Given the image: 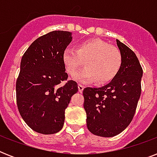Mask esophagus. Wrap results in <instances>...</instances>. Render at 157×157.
<instances>
[{
  "mask_svg": "<svg viewBox=\"0 0 157 157\" xmlns=\"http://www.w3.org/2000/svg\"><path fill=\"white\" fill-rule=\"evenodd\" d=\"M84 90V86H82V85H81V84H79L78 85V90L80 93H82V91H83Z\"/></svg>",
  "mask_w": 157,
  "mask_h": 157,
  "instance_id": "esophagus-1",
  "label": "esophagus"
}]
</instances>
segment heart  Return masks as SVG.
Instances as JSON below:
<instances>
[{"label": "heart", "instance_id": "heart-1", "mask_svg": "<svg viewBox=\"0 0 157 157\" xmlns=\"http://www.w3.org/2000/svg\"><path fill=\"white\" fill-rule=\"evenodd\" d=\"M62 61L67 74H73L83 64L86 67L77 71L73 79L77 81H94L105 85L113 81L122 66L120 50L103 40L93 39L79 44L76 49L66 48Z\"/></svg>", "mask_w": 157, "mask_h": 157}]
</instances>
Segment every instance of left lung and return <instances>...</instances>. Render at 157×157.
Masks as SVG:
<instances>
[{"mask_svg": "<svg viewBox=\"0 0 157 157\" xmlns=\"http://www.w3.org/2000/svg\"><path fill=\"white\" fill-rule=\"evenodd\" d=\"M122 66L117 77L99 88L84 89L87 128L97 136H116L130 124L141 94L143 68L136 54L117 40Z\"/></svg>", "mask_w": 157, "mask_h": 157, "instance_id": "1", "label": "left lung"}]
</instances>
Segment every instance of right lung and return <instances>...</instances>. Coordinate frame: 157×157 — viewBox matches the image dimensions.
Wrapping results in <instances>:
<instances>
[{
	"label": "right lung",
	"mask_w": 157,
	"mask_h": 157,
	"mask_svg": "<svg viewBox=\"0 0 157 157\" xmlns=\"http://www.w3.org/2000/svg\"><path fill=\"white\" fill-rule=\"evenodd\" d=\"M71 33L53 31L34 40L22 57L16 81L18 112L34 131L52 134L63 126L65 109L78 91L67 81L62 54L71 41Z\"/></svg>",
	"instance_id": "obj_1"
}]
</instances>
